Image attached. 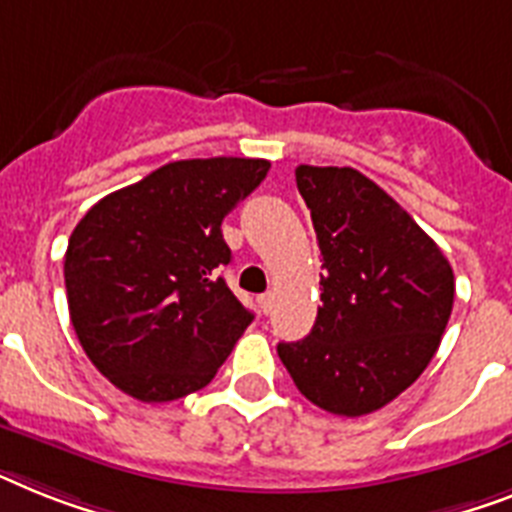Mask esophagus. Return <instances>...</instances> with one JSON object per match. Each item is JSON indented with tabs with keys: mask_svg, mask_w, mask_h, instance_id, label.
<instances>
[{
	"mask_svg": "<svg viewBox=\"0 0 512 512\" xmlns=\"http://www.w3.org/2000/svg\"><path fill=\"white\" fill-rule=\"evenodd\" d=\"M259 308H261V311H264V314H272V308H274V293L259 295Z\"/></svg>",
	"mask_w": 512,
	"mask_h": 512,
	"instance_id": "1",
	"label": "esophagus"
}]
</instances>
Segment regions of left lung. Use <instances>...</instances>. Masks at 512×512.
Returning a JSON list of instances; mask_svg holds the SVG:
<instances>
[{
    "mask_svg": "<svg viewBox=\"0 0 512 512\" xmlns=\"http://www.w3.org/2000/svg\"><path fill=\"white\" fill-rule=\"evenodd\" d=\"M322 251L314 329L280 342L303 398L335 416H366L429 366L455 298L453 266L413 217L353 167L295 170Z\"/></svg>",
    "mask_w": 512,
    "mask_h": 512,
    "instance_id": "left-lung-1",
    "label": "left lung"
}]
</instances>
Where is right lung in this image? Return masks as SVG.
Returning a JSON list of instances; mask_svg holds the SVG:
<instances>
[{
  "instance_id": "obj_1",
  "label": "right lung",
  "mask_w": 512,
  "mask_h": 512,
  "mask_svg": "<svg viewBox=\"0 0 512 512\" xmlns=\"http://www.w3.org/2000/svg\"><path fill=\"white\" fill-rule=\"evenodd\" d=\"M266 159H183L114 190L65 253L70 322L96 369L130 398L167 403L214 379L253 314L217 277L232 259L222 219Z\"/></svg>"
}]
</instances>
